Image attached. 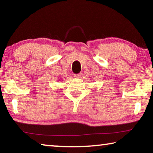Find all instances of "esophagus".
<instances>
[{
    "label": "esophagus",
    "instance_id": "34e87169",
    "mask_svg": "<svg viewBox=\"0 0 153 153\" xmlns=\"http://www.w3.org/2000/svg\"><path fill=\"white\" fill-rule=\"evenodd\" d=\"M81 76H82V74H81L74 75V77H76V78H80V77H81Z\"/></svg>",
    "mask_w": 153,
    "mask_h": 153
}]
</instances>
